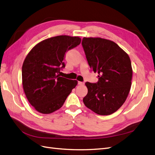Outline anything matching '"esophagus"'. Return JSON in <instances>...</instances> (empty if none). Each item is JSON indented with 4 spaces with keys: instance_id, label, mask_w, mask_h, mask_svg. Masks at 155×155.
Listing matches in <instances>:
<instances>
[{
    "instance_id": "esophagus-1",
    "label": "esophagus",
    "mask_w": 155,
    "mask_h": 155,
    "mask_svg": "<svg viewBox=\"0 0 155 155\" xmlns=\"http://www.w3.org/2000/svg\"><path fill=\"white\" fill-rule=\"evenodd\" d=\"M78 84L79 85H84V82H78Z\"/></svg>"
}]
</instances>
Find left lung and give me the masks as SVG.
I'll return each mask as SVG.
<instances>
[{"mask_svg":"<svg viewBox=\"0 0 155 155\" xmlns=\"http://www.w3.org/2000/svg\"><path fill=\"white\" fill-rule=\"evenodd\" d=\"M82 45L91 69L98 74L96 83L85 82L88 93L84 104L99 115H110L123 105L129 94L132 78L130 57L110 40L84 38Z\"/></svg>","mask_w":155,"mask_h":155,"instance_id":"8db88e82","label":"left lung"}]
</instances>
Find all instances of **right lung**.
Returning a JSON list of instances; mask_svg holds the SVG:
<instances>
[{"label":"right lung","mask_w":155,"mask_h":155,"mask_svg":"<svg viewBox=\"0 0 155 155\" xmlns=\"http://www.w3.org/2000/svg\"><path fill=\"white\" fill-rule=\"evenodd\" d=\"M81 42L79 37L58 36L45 39L28 54L22 66V84L28 101L42 114L59 109L77 84L60 76L68 50Z\"/></svg>","instance_id":"right-lung-1"}]
</instances>
